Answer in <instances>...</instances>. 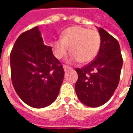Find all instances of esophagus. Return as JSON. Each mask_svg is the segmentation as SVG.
Masks as SVG:
<instances>
[{"label": "esophagus", "instance_id": "obj_1", "mask_svg": "<svg viewBox=\"0 0 133 133\" xmlns=\"http://www.w3.org/2000/svg\"><path fill=\"white\" fill-rule=\"evenodd\" d=\"M63 69L65 71H67V70H68L71 69V68L69 66H68V65H64L63 66Z\"/></svg>", "mask_w": 133, "mask_h": 133}]
</instances>
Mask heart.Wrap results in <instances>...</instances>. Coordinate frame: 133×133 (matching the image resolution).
Masks as SVG:
<instances>
[{"label":"heart","instance_id":"1","mask_svg":"<svg viewBox=\"0 0 133 133\" xmlns=\"http://www.w3.org/2000/svg\"><path fill=\"white\" fill-rule=\"evenodd\" d=\"M101 38L98 31L90 30L81 26L67 28L62 34V38H58L52 43L55 58L62 59L69 50L68 62L70 63L80 61L82 63L92 62L100 50Z\"/></svg>","mask_w":133,"mask_h":133}]
</instances>
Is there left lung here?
<instances>
[{"mask_svg":"<svg viewBox=\"0 0 133 133\" xmlns=\"http://www.w3.org/2000/svg\"><path fill=\"white\" fill-rule=\"evenodd\" d=\"M101 44L98 55L83 68H76L78 79L75 85L81 103L97 108L107 103L117 88L123 58L119 43L102 28H98Z\"/></svg>","mask_w":133,"mask_h":133,"instance_id":"1","label":"left lung"}]
</instances>
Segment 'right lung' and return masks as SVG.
Here are the masks:
<instances>
[{
    "instance_id": "1",
    "label": "right lung",
    "mask_w": 133,
    "mask_h": 133,
    "mask_svg": "<svg viewBox=\"0 0 133 133\" xmlns=\"http://www.w3.org/2000/svg\"><path fill=\"white\" fill-rule=\"evenodd\" d=\"M12 83L28 105L43 108L58 97L64 78L63 68L44 44L38 26L20 35L10 55Z\"/></svg>"
}]
</instances>
